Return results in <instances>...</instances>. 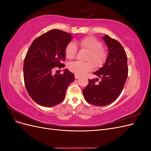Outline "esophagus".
Returning a JSON list of instances; mask_svg holds the SVG:
<instances>
[{
    "label": "esophagus",
    "instance_id": "34e87169",
    "mask_svg": "<svg viewBox=\"0 0 151 151\" xmlns=\"http://www.w3.org/2000/svg\"><path fill=\"white\" fill-rule=\"evenodd\" d=\"M79 77H80V76H78V75H75V79H78L79 78Z\"/></svg>",
    "mask_w": 151,
    "mask_h": 151
}]
</instances>
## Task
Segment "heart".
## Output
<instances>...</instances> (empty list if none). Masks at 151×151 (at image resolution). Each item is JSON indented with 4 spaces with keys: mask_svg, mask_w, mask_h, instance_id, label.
<instances>
[{
    "mask_svg": "<svg viewBox=\"0 0 151 151\" xmlns=\"http://www.w3.org/2000/svg\"><path fill=\"white\" fill-rule=\"evenodd\" d=\"M79 46L82 50L88 51L86 56V60H90L84 63L80 62H73L70 63L68 68L71 72L77 75H84L86 73L92 70L94 65L100 66L104 62L106 58V53L105 50L102 48L103 44L99 40L93 36H87L81 39L79 42ZM77 53V46L74 42L68 43L65 48V57L72 60L76 57Z\"/></svg>",
    "mask_w": 151,
    "mask_h": 151,
    "instance_id": "obj_1",
    "label": "heart"
}]
</instances>
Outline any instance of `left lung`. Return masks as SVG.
<instances>
[{"mask_svg":"<svg viewBox=\"0 0 151 151\" xmlns=\"http://www.w3.org/2000/svg\"><path fill=\"white\" fill-rule=\"evenodd\" d=\"M102 38L108 49V57L103 66L93 73L101 80L96 84V80L89 79L83 89L86 101L98 106H106L119 97L128 76L127 56L122 45L106 35Z\"/></svg>","mask_w":151,"mask_h":151,"instance_id":"obj_1","label":"left lung"}]
</instances>
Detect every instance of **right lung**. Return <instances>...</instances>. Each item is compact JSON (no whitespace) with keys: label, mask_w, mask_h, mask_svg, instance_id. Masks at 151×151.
Wrapping results in <instances>:
<instances>
[{"label":"right lung","mask_w":151,"mask_h":151,"mask_svg":"<svg viewBox=\"0 0 151 151\" xmlns=\"http://www.w3.org/2000/svg\"><path fill=\"white\" fill-rule=\"evenodd\" d=\"M72 39L71 34L52 29L36 38L27 52L24 84L29 96L40 106L52 107L62 103L68 85L74 81V74L67 68L62 74H52L55 67L65 66V48Z\"/></svg>","instance_id":"1"}]
</instances>
